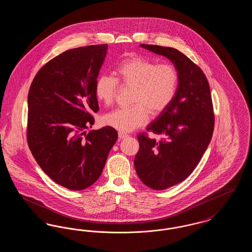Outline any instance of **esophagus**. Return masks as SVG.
Masks as SVG:
<instances>
[{
    "mask_svg": "<svg viewBox=\"0 0 252 252\" xmlns=\"http://www.w3.org/2000/svg\"><path fill=\"white\" fill-rule=\"evenodd\" d=\"M118 136H119V139H126L128 135L126 133H124V132H119L118 133Z\"/></svg>",
    "mask_w": 252,
    "mask_h": 252,
    "instance_id": "1",
    "label": "esophagus"
}]
</instances>
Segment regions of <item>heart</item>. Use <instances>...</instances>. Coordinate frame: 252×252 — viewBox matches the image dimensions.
<instances>
[{"instance_id": "obj_1", "label": "heart", "mask_w": 252, "mask_h": 252, "mask_svg": "<svg viewBox=\"0 0 252 252\" xmlns=\"http://www.w3.org/2000/svg\"><path fill=\"white\" fill-rule=\"evenodd\" d=\"M117 79L108 74H100L94 83L96 99L110 105L116 95L118 82L132 86L129 107L118 108L104 115V123L122 132L131 131L144 125L152 114H158L175 98L180 75L177 68L170 63L158 64L155 60L143 57H132L122 61L115 70Z\"/></svg>"}]
</instances>
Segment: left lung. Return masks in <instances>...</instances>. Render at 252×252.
Returning a JSON list of instances; mask_svg holds the SVG:
<instances>
[{"label":"left lung","instance_id":"left-lung-1","mask_svg":"<svg viewBox=\"0 0 252 252\" xmlns=\"http://www.w3.org/2000/svg\"><path fill=\"white\" fill-rule=\"evenodd\" d=\"M140 47L165 57L180 75L175 98L146 128L162 138L157 141L140 133V149L134 159L140 180L151 189L164 190L191 175L210 144L215 126L212 96L202 70L179 50Z\"/></svg>","mask_w":252,"mask_h":252}]
</instances>
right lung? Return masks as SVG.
<instances>
[{
  "instance_id": "1",
  "label": "right lung",
  "mask_w": 252,
  "mask_h": 252,
  "mask_svg": "<svg viewBox=\"0 0 252 252\" xmlns=\"http://www.w3.org/2000/svg\"><path fill=\"white\" fill-rule=\"evenodd\" d=\"M108 44L71 49L36 74L27 97V141L51 180L80 191L99 179L118 138L111 126L86 131L99 110L94 83Z\"/></svg>"
}]
</instances>
